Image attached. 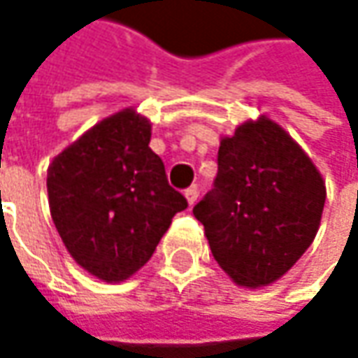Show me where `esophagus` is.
<instances>
[{
  "mask_svg": "<svg viewBox=\"0 0 358 358\" xmlns=\"http://www.w3.org/2000/svg\"><path fill=\"white\" fill-rule=\"evenodd\" d=\"M197 197H199V189H197V187H189V189H185V199L189 205H195Z\"/></svg>",
  "mask_w": 358,
  "mask_h": 358,
  "instance_id": "obj_1",
  "label": "esophagus"
}]
</instances>
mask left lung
I'll return each instance as SVG.
<instances>
[{"label":"left lung","instance_id":"obj_1","mask_svg":"<svg viewBox=\"0 0 358 358\" xmlns=\"http://www.w3.org/2000/svg\"><path fill=\"white\" fill-rule=\"evenodd\" d=\"M215 187L193 207L219 267L245 289L279 281L315 239L327 187L301 145L265 115L221 137Z\"/></svg>","mask_w":358,"mask_h":358}]
</instances>
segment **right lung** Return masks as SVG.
<instances>
[{
  "label": "right lung",
  "instance_id": "right-lung-1",
  "mask_svg": "<svg viewBox=\"0 0 358 358\" xmlns=\"http://www.w3.org/2000/svg\"><path fill=\"white\" fill-rule=\"evenodd\" d=\"M151 123L135 109L95 123L48 167L51 219L77 265L105 282L151 259L187 199L151 151Z\"/></svg>",
  "mask_w": 358,
  "mask_h": 358
}]
</instances>
